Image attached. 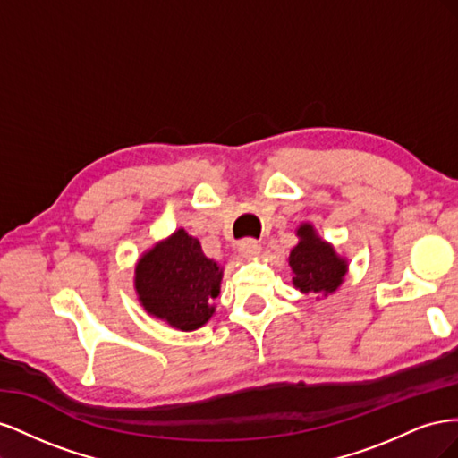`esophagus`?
<instances>
[{
    "instance_id": "obj_1",
    "label": "esophagus",
    "mask_w": 458,
    "mask_h": 458,
    "mask_svg": "<svg viewBox=\"0 0 458 458\" xmlns=\"http://www.w3.org/2000/svg\"><path fill=\"white\" fill-rule=\"evenodd\" d=\"M237 250L246 259H256L261 254V244L254 239H246L237 244Z\"/></svg>"
}]
</instances>
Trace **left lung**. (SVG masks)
Segmentation results:
<instances>
[{
    "label": "left lung",
    "instance_id": "left-lung-1",
    "mask_svg": "<svg viewBox=\"0 0 458 458\" xmlns=\"http://www.w3.org/2000/svg\"><path fill=\"white\" fill-rule=\"evenodd\" d=\"M296 237L298 244L288 256L294 288L317 296V300L335 294L348 273V258L340 256L335 246L321 239L310 221L298 225Z\"/></svg>",
    "mask_w": 458,
    "mask_h": 458
}]
</instances>
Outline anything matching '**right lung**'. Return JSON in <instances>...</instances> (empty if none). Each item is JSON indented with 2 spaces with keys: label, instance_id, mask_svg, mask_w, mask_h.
<instances>
[{
  "label": "right lung",
  "instance_id": "obj_1",
  "mask_svg": "<svg viewBox=\"0 0 458 458\" xmlns=\"http://www.w3.org/2000/svg\"><path fill=\"white\" fill-rule=\"evenodd\" d=\"M224 267L206 258L199 239L179 227L140 256L133 288L141 308L182 332L204 327L216 313Z\"/></svg>",
  "mask_w": 458,
  "mask_h": 458
}]
</instances>
